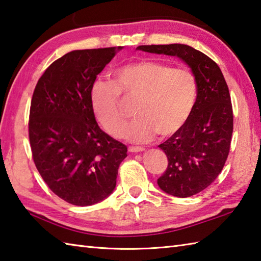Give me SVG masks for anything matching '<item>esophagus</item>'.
<instances>
[{"label":"esophagus","mask_w":261,"mask_h":261,"mask_svg":"<svg viewBox=\"0 0 261 261\" xmlns=\"http://www.w3.org/2000/svg\"><path fill=\"white\" fill-rule=\"evenodd\" d=\"M128 151L132 153H138V152H143L145 151L144 147H140V146H129Z\"/></svg>","instance_id":"34e87169"}]
</instances>
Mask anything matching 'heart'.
<instances>
[{"instance_id": "heart-1", "label": "heart", "mask_w": 261, "mask_h": 261, "mask_svg": "<svg viewBox=\"0 0 261 261\" xmlns=\"http://www.w3.org/2000/svg\"><path fill=\"white\" fill-rule=\"evenodd\" d=\"M113 85L95 81L90 89V107L102 126L114 137H119L125 126L118 93L138 99L137 118L126 127L124 138L144 143L158 133L172 136L190 117L197 97V83L193 73L167 64L140 61L121 66L113 73Z\"/></svg>"}]
</instances>
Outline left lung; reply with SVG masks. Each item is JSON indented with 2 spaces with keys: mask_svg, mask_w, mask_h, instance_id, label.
Returning <instances> with one entry per match:
<instances>
[{
  "mask_svg": "<svg viewBox=\"0 0 261 261\" xmlns=\"http://www.w3.org/2000/svg\"><path fill=\"white\" fill-rule=\"evenodd\" d=\"M136 49L178 57L196 79L197 98L187 123L159 145L168 158L159 187L174 197H190L214 181L230 151L233 111L225 79L214 61L188 45H147Z\"/></svg>",
  "mask_w": 261,
  "mask_h": 261,
  "instance_id": "8db88e82",
  "label": "left lung"
}]
</instances>
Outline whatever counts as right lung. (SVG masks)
<instances>
[{"label":"right lung","instance_id":"1","mask_svg":"<svg viewBox=\"0 0 261 261\" xmlns=\"http://www.w3.org/2000/svg\"><path fill=\"white\" fill-rule=\"evenodd\" d=\"M124 47L67 53L49 65L31 99L29 140L50 190L76 206L113 194L127 146L100 129L90 107L97 75Z\"/></svg>","mask_w":261,"mask_h":261}]
</instances>
